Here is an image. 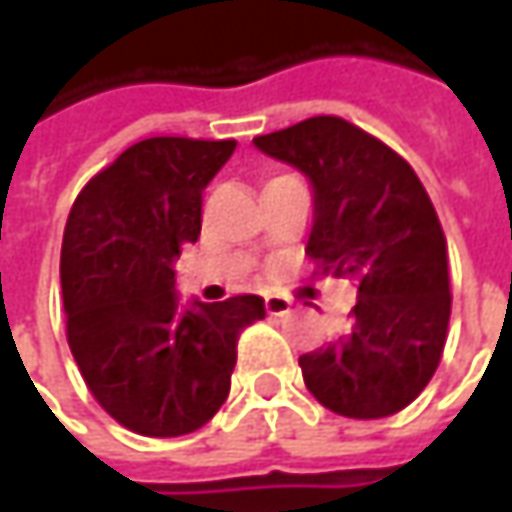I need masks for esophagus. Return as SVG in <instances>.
<instances>
[{
    "label": "esophagus",
    "mask_w": 512,
    "mask_h": 512,
    "mask_svg": "<svg viewBox=\"0 0 512 512\" xmlns=\"http://www.w3.org/2000/svg\"><path fill=\"white\" fill-rule=\"evenodd\" d=\"M265 307L270 316H285V313H290L293 302H290V299H285V296H267Z\"/></svg>",
    "instance_id": "obj_1"
}]
</instances>
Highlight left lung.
Here are the masks:
<instances>
[{"mask_svg":"<svg viewBox=\"0 0 512 512\" xmlns=\"http://www.w3.org/2000/svg\"><path fill=\"white\" fill-rule=\"evenodd\" d=\"M253 145L313 190L305 253L359 285L347 333L299 359L307 390L347 419H382L433 379L450 322L447 242L413 168L339 116H313Z\"/></svg>","mask_w":512,"mask_h":512,"instance_id":"8db88e82","label":"left lung"}]
</instances>
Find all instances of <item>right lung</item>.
<instances>
[{
  "label": "right lung",
  "instance_id": "obj_1",
  "mask_svg": "<svg viewBox=\"0 0 512 512\" xmlns=\"http://www.w3.org/2000/svg\"><path fill=\"white\" fill-rule=\"evenodd\" d=\"M236 142L153 136L96 173L62 239L68 344L96 402L133 433L199 430L230 393L236 339L262 296L187 302L176 259L202 230V193Z\"/></svg>",
  "mask_w": 512,
  "mask_h": 512
}]
</instances>
